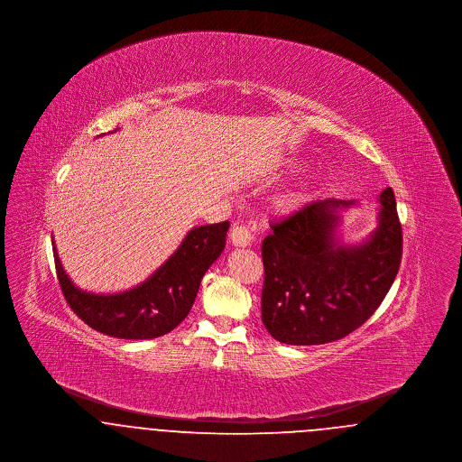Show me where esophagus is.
I'll list each match as a JSON object with an SVG mask.
<instances>
[{"label":"esophagus","mask_w":462,"mask_h":462,"mask_svg":"<svg viewBox=\"0 0 462 462\" xmlns=\"http://www.w3.org/2000/svg\"><path fill=\"white\" fill-rule=\"evenodd\" d=\"M230 241H232L234 245H237V247H247V245L253 242V232L249 230L247 225L237 221V223L232 225Z\"/></svg>","instance_id":"1"}]
</instances>
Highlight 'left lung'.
Instances as JSON below:
<instances>
[{"label": "left lung", "mask_w": 462, "mask_h": 462, "mask_svg": "<svg viewBox=\"0 0 462 462\" xmlns=\"http://www.w3.org/2000/svg\"><path fill=\"white\" fill-rule=\"evenodd\" d=\"M355 200L311 202L272 223L262 244V320L281 343L324 345L358 329L383 303L402 262L395 194L379 196L373 234L356 245L337 237L341 211Z\"/></svg>", "instance_id": "obj_1"}]
</instances>
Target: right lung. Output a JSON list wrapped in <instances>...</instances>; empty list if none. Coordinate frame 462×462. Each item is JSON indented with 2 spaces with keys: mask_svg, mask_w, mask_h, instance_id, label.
Listing matches in <instances>:
<instances>
[{
  "mask_svg": "<svg viewBox=\"0 0 462 462\" xmlns=\"http://www.w3.org/2000/svg\"><path fill=\"white\" fill-rule=\"evenodd\" d=\"M228 226V221H221L192 228L145 282L116 294H95L76 286L51 237L59 284L69 307L91 329L119 339H154L175 329L189 315L200 279L225 249Z\"/></svg>",
  "mask_w": 462,
  "mask_h": 462,
  "instance_id": "obj_1",
  "label": "right lung"
}]
</instances>
